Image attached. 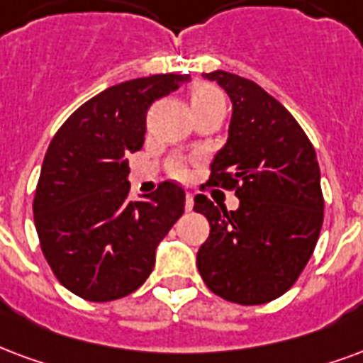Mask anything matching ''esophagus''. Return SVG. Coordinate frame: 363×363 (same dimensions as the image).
I'll use <instances>...</instances> for the list:
<instances>
[{"label":"esophagus","instance_id":"esophagus-1","mask_svg":"<svg viewBox=\"0 0 363 363\" xmlns=\"http://www.w3.org/2000/svg\"><path fill=\"white\" fill-rule=\"evenodd\" d=\"M184 208H186V211H192V208H194V194H192V192H186V202H184Z\"/></svg>","mask_w":363,"mask_h":363}]
</instances>
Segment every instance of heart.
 <instances>
[{"label": "heart", "mask_w": 363, "mask_h": 363, "mask_svg": "<svg viewBox=\"0 0 363 363\" xmlns=\"http://www.w3.org/2000/svg\"><path fill=\"white\" fill-rule=\"evenodd\" d=\"M211 104H223V94L217 90L216 86L211 84H198L192 88V92H190V106L192 109L196 107H203V106H211ZM171 173L174 177H184V165L182 163H173L171 165Z\"/></svg>", "instance_id": "heart-1"}]
</instances>
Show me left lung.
Returning a JSON list of instances; mask_svg holds the SVG:
<instances>
[{"instance_id": "1", "label": "left lung", "mask_w": 363, "mask_h": 363, "mask_svg": "<svg viewBox=\"0 0 363 363\" xmlns=\"http://www.w3.org/2000/svg\"><path fill=\"white\" fill-rule=\"evenodd\" d=\"M233 101L229 140L211 163L208 186L230 190L236 211L203 194L194 211L209 221L198 271L209 291L257 306L283 296L310 262L323 225V192L315 150L296 119L262 86L216 71Z\"/></svg>"}]
</instances>
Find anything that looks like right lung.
I'll use <instances>...</instances> for the list:
<instances>
[{
    "mask_svg": "<svg viewBox=\"0 0 363 363\" xmlns=\"http://www.w3.org/2000/svg\"><path fill=\"white\" fill-rule=\"evenodd\" d=\"M189 79L167 72L111 86L82 104L50 142L34 225L45 262L72 294L119 300L154 269L157 244L184 211V190L165 181L130 200L127 155L144 146L152 104Z\"/></svg>",
    "mask_w": 363,
    "mask_h": 363,
    "instance_id": "1",
    "label": "right lung"
}]
</instances>
